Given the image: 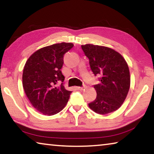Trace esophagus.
<instances>
[{"mask_svg":"<svg viewBox=\"0 0 154 154\" xmlns=\"http://www.w3.org/2000/svg\"><path fill=\"white\" fill-rule=\"evenodd\" d=\"M85 88H86V86H85V85H83V86H82V87H77L78 90H83Z\"/></svg>","mask_w":154,"mask_h":154,"instance_id":"34e87169","label":"esophagus"}]
</instances>
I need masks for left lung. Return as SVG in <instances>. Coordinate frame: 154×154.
Masks as SVG:
<instances>
[{
    "label": "left lung",
    "mask_w": 154,
    "mask_h": 154,
    "mask_svg": "<svg viewBox=\"0 0 154 154\" xmlns=\"http://www.w3.org/2000/svg\"><path fill=\"white\" fill-rule=\"evenodd\" d=\"M82 48L89 59L93 73L100 76V83L94 85L97 96L88 105L101 115L116 111L124 103L130 88V71L126 60L120 54L106 47L86 44Z\"/></svg>",
    "instance_id": "obj_1"
}]
</instances>
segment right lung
<instances>
[{
	"instance_id": "add662e5",
	"label": "right lung",
	"mask_w": 154,
	"mask_h": 154,
	"mask_svg": "<svg viewBox=\"0 0 154 154\" xmlns=\"http://www.w3.org/2000/svg\"><path fill=\"white\" fill-rule=\"evenodd\" d=\"M73 46L71 43H61L45 47L32 54L26 62L23 88L32 105L44 115L59 113L68 103L72 92L64 88L61 69L64 55Z\"/></svg>"
}]
</instances>
